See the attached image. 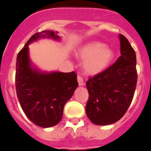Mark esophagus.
I'll return each mask as SVG.
<instances>
[{
    "label": "esophagus",
    "mask_w": 151,
    "mask_h": 151,
    "mask_svg": "<svg viewBox=\"0 0 151 151\" xmlns=\"http://www.w3.org/2000/svg\"><path fill=\"white\" fill-rule=\"evenodd\" d=\"M77 81H78V84H79V86H83V85H84L83 79L81 77V76H77Z\"/></svg>",
    "instance_id": "1"
}]
</instances>
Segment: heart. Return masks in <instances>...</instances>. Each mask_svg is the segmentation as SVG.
I'll list each match as a JSON object with an SVG mask.
<instances>
[{
	"label": "heart",
	"instance_id": "b5f03b06",
	"mask_svg": "<svg viewBox=\"0 0 151 151\" xmlns=\"http://www.w3.org/2000/svg\"><path fill=\"white\" fill-rule=\"evenodd\" d=\"M77 55L83 60V69L91 75L100 74L112 63L115 54L104 43L93 41L86 43L78 50Z\"/></svg>",
	"mask_w": 151,
	"mask_h": 151
}]
</instances>
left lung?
Instances as JSON below:
<instances>
[{
    "mask_svg": "<svg viewBox=\"0 0 151 151\" xmlns=\"http://www.w3.org/2000/svg\"><path fill=\"white\" fill-rule=\"evenodd\" d=\"M121 56L104 71L86 81L89 99L86 113L97 125H108L123 117L133 99L137 74L136 54L128 39L119 34Z\"/></svg>",
    "mask_w": 151,
    "mask_h": 151,
    "instance_id": "left-lung-1",
    "label": "left lung"
}]
</instances>
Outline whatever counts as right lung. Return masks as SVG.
<instances>
[{"label":"right lung","instance_id":"right-lung-1","mask_svg":"<svg viewBox=\"0 0 151 151\" xmlns=\"http://www.w3.org/2000/svg\"><path fill=\"white\" fill-rule=\"evenodd\" d=\"M58 33L45 30L34 34L17 58L15 82L19 104L30 121L42 128L60 122L65 103L78 86L74 71H43L30 60L29 45L45 38L60 41Z\"/></svg>","mask_w":151,"mask_h":151}]
</instances>
